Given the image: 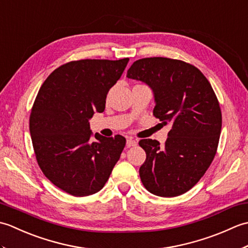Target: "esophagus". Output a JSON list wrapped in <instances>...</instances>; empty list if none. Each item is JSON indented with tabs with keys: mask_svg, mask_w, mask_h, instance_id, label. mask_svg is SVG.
Here are the masks:
<instances>
[{
	"mask_svg": "<svg viewBox=\"0 0 248 248\" xmlns=\"http://www.w3.org/2000/svg\"><path fill=\"white\" fill-rule=\"evenodd\" d=\"M136 145H138V141L132 140V139H129V140H127V145L125 146H127V148H130V147H133Z\"/></svg>",
	"mask_w": 248,
	"mask_h": 248,
	"instance_id": "esophagus-1",
	"label": "esophagus"
}]
</instances>
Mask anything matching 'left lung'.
<instances>
[{
  "label": "left lung",
  "mask_w": 248,
  "mask_h": 248,
  "mask_svg": "<svg viewBox=\"0 0 248 248\" xmlns=\"http://www.w3.org/2000/svg\"><path fill=\"white\" fill-rule=\"evenodd\" d=\"M127 78L148 84L155 93L154 116L171 124L163 146L150 139L139 141L146 152L140 180L156 196L182 195L202 179L217 155L222 130L217 94L198 68L180 60H139Z\"/></svg>",
  "instance_id": "8db88e82"
}]
</instances>
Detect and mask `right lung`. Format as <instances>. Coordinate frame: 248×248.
<instances>
[{"label":"right lung","mask_w":248,"mask_h":248,"mask_svg":"<svg viewBox=\"0 0 248 248\" xmlns=\"http://www.w3.org/2000/svg\"><path fill=\"white\" fill-rule=\"evenodd\" d=\"M129 59L80 60L60 66L46 78L31 109L30 132L44 175L72 196L99 192L125 146L121 135H94L88 120L105 108L107 94Z\"/></svg>","instance_id":"1"}]
</instances>
